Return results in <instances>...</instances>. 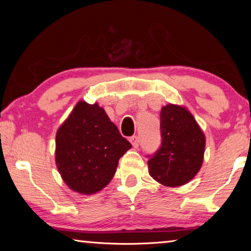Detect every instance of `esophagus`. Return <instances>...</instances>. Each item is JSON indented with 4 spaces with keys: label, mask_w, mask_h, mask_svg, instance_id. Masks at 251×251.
<instances>
[{
    "label": "esophagus",
    "mask_w": 251,
    "mask_h": 251,
    "mask_svg": "<svg viewBox=\"0 0 251 251\" xmlns=\"http://www.w3.org/2000/svg\"><path fill=\"white\" fill-rule=\"evenodd\" d=\"M130 143H131V145H133L134 148H138V146H139V141H138L137 136H133V137L130 138Z\"/></svg>",
    "instance_id": "esophagus-1"
}]
</instances>
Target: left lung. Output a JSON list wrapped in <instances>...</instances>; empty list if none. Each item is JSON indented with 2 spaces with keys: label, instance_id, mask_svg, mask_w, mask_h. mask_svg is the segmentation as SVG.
<instances>
[{
  "label": "left lung",
  "instance_id": "1",
  "mask_svg": "<svg viewBox=\"0 0 251 251\" xmlns=\"http://www.w3.org/2000/svg\"><path fill=\"white\" fill-rule=\"evenodd\" d=\"M161 146L148 160L150 175L159 184H187L201 168L206 137L193 114L184 106L167 104L160 110Z\"/></svg>",
  "mask_w": 251,
  "mask_h": 251
}]
</instances>
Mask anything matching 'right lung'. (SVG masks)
I'll return each mask as SVG.
<instances>
[{
  "label": "right lung",
  "instance_id": "right-lung-1",
  "mask_svg": "<svg viewBox=\"0 0 251 251\" xmlns=\"http://www.w3.org/2000/svg\"><path fill=\"white\" fill-rule=\"evenodd\" d=\"M55 163L70 189L80 195L99 193L108 185L118 160L130 143L103 107L79 100L56 133Z\"/></svg>",
  "mask_w": 251,
  "mask_h": 251
}]
</instances>
